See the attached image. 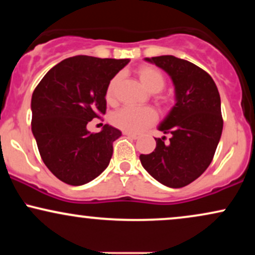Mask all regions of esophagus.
Masks as SVG:
<instances>
[{
	"mask_svg": "<svg viewBox=\"0 0 255 255\" xmlns=\"http://www.w3.org/2000/svg\"><path fill=\"white\" fill-rule=\"evenodd\" d=\"M125 135H127L128 137H130V139H139L140 137V134H135V133H128V131H125Z\"/></svg>",
	"mask_w": 255,
	"mask_h": 255,
	"instance_id": "esophagus-1",
	"label": "esophagus"
}]
</instances>
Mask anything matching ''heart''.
I'll list each match as a JSON object with an SVG mask.
<instances>
[{
  "label": "heart",
  "mask_w": 255,
  "mask_h": 255,
  "mask_svg": "<svg viewBox=\"0 0 255 255\" xmlns=\"http://www.w3.org/2000/svg\"><path fill=\"white\" fill-rule=\"evenodd\" d=\"M137 77L144 86L152 93L160 92L165 86V78L158 69L151 66H141L136 71ZM120 80L119 75L109 81L105 91V99L108 103L115 101V90ZM157 114L151 108H133L124 107L111 114L110 122L114 127L128 131V133H140L156 122Z\"/></svg>",
  "instance_id": "heart-1"
}]
</instances>
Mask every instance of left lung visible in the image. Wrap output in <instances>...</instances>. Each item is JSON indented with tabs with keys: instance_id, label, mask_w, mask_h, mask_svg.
<instances>
[{
	"instance_id": "1",
	"label": "left lung",
	"mask_w": 255,
	"mask_h": 255,
	"mask_svg": "<svg viewBox=\"0 0 255 255\" xmlns=\"http://www.w3.org/2000/svg\"><path fill=\"white\" fill-rule=\"evenodd\" d=\"M170 75L175 103L158 129L171 134L156 137V148L140 154L145 170L158 182L181 188L209 168L223 130L221 97L213 79L200 67L171 55L145 58Z\"/></svg>"
}]
</instances>
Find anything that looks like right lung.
<instances>
[{"label": "right lung", "instance_id": "add662e5", "mask_svg": "<svg viewBox=\"0 0 255 255\" xmlns=\"http://www.w3.org/2000/svg\"><path fill=\"white\" fill-rule=\"evenodd\" d=\"M128 58L69 57L44 75L31 101L32 133L44 164L62 182L81 186L103 172L121 131L104 125L99 133L86 126L107 111L109 81Z\"/></svg>", "mask_w": 255, "mask_h": 255}]
</instances>
